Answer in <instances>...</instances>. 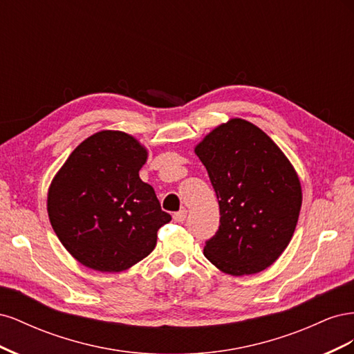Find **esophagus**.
Here are the masks:
<instances>
[{"label":"esophagus","instance_id":"34e87169","mask_svg":"<svg viewBox=\"0 0 354 354\" xmlns=\"http://www.w3.org/2000/svg\"><path fill=\"white\" fill-rule=\"evenodd\" d=\"M186 217H187V211H186L185 208L177 211V212L174 214V216H173V218H174L176 223H183V221L186 220Z\"/></svg>","mask_w":354,"mask_h":354}]
</instances>
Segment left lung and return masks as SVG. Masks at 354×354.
Masks as SVG:
<instances>
[{"label":"left lung","instance_id":"obj_1","mask_svg":"<svg viewBox=\"0 0 354 354\" xmlns=\"http://www.w3.org/2000/svg\"><path fill=\"white\" fill-rule=\"evenodd\" d=\"M220 207V226L203 254L224 273L254 274L272 266L291 241L301 186L281 149L259 127L236 118L195 149Z\"/></svg>","mask_w":354,"mask_h":354}]
</instances>
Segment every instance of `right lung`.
I'll return each instance as SVG.
<instances>
[{"instance_id": "right-lung-1", "label": "right lung", "mask_w": 354, "mask_h": 354, "mask_svg": "<svg viewBox=\"0 0 354 354\" xmlns=\"http://www.w3.org/2000/svg\"><path fill=\"white\" fill-rule=\"evenodd\" d=\"M147 152L134 137L100 131L71 153L48 190V217L81 264L122 272L151 254L171 221L151 185L138 177Z\"/></svg>"}]
</instances>
